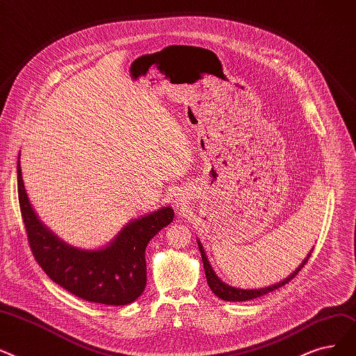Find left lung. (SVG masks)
<instances>
[{
	"label": "left lung",
	"instance_id": "1",
	"mask_svg": "<svg viewBox=\"0 0 356 356\" xmlns=\"http://www.w3.org/2000/svg\"><path fill=\"white\" fill-rule=\"evenodd\" d=\"M198 248H200V252H201V259H202V264H204V273H206V278H207V284L210 286V290L218 297L222 298L225 301H248V300H253V298H258V297H262L268 293H273L274 290H278L280 286L289 284L298 273L301 270V268H304V265L307 264L309 258L312 257V252L307 255V258L302 261V264L294 270V273L291 275H289V278L282 280L281 282H277L274 285L270 286H265V289H259V290H241V289H234V286H230L227 284H225L223 281H220L218 277L216 275L214 270L211 269V265L206 257L204 253V249H202V246L200 245L198 242Z\"/></svg>",
	"mask_w": 356,
	"mask_h": 356
}]
</instances>
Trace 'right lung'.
I'll list each match as a JSON object with an SVG mask.
<instances>
[{
  "mask_svg": "<svg viewBox=\"0 0 356 356\" xmlns=\"http://www.w3.org/2000/svg\"><path fill=\"white\" fill-rule=\"evenodd\" d=\"M17 190L31 253L54 282L79 298L107 306H126L145 291V250L149 241L172 222L171 207L134 220L104 249L82 250L63 243L40 223L24 190L20 155Z\"/></svg>",
  "mask_w": 356,
  "mask_h": 356,
  "instance_id": "add662e5",
  "label": "right lung"
}]
</instances>
